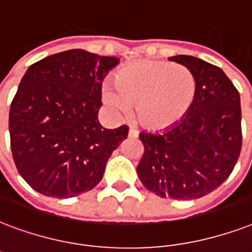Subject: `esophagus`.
Instances as JSON below:
<instances>
[{
  "label": "esophagus",
  "mask_w": 252,
  "mask_h": 252,
  "mask_svg": "<svg viewBox=\"0 0 252 252\" xmlns=\"http://www.w3.org/2000/svg\"><path fill=\"white\" fill-rule=\"evenodd\" d=\"M128 136H129V137H137V136H139V132L134 129L133 126H130L129 132H128Z\"/></svg>",
  "instance_id": "obj_1"
}]
</instances>
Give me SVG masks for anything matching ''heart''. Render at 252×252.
I'll list each match as a JSON object with an SVG mask.
<instances>
[{"mask_svg": "<svg viewBox=\"0 0 252 252\" xmlns=\"http://www.w3.org/2000/svg\"><path fill=\"white\" fill-rule=\"evenodd\" d=\"M103 100L112 112L136 116L151 130L166 129L185 118L197 96V80L189 68L164 61H139L115 75V86L105 83Z\"/></svg>", "mask_w": 252, "mask_h": 252, "instance_id": "heart-1", "label": "heart"}]
</instances>
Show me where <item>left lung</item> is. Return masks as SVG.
Masks as SVG:
<instances>
[{
  "label": "left lung",
  "instance_id": "1",
  "mask_svg": "<svg viewBox=\"0 0 252 252\" xmlns=\"http://www.w3.org/2000/svg\"><path fill=\"white\" fill-rule=\"evenodd\" d=\"M191 71L197 96L181 122L162 133L141 132L137 174L162 198L197 199L223 184L242 149L239 92L220 67L190 55L169 58Z\"/></svg>",
  "mask_w": 252,
  "mask_h": 252
}]
</instances>
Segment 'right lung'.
I'll return each mask as SVG.
<instances>
[{
	"label": "right lung",
	"mask_w": 252,
	"mask_h": 252,
	"mask_svg": "<svg viewBox=\"0 0 252 252\" xmlns=\"http://www.w3.org/2000/svg\"><path fill=\"white\" fill-rule=\"evenodd\" d=\"M119 64L74 49L29 67L9 112L13 160L25 181L47 197L71 198L94 189L128 126L97 120L101 83Z\"/></svg>",
	"instance_id": "right-lung-1"
}]
</instances>
